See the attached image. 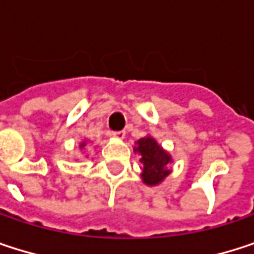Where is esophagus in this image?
<instances>
[{
    "instance_id": "obj_1",
    "label": "esophagus",
    "mask_w": 254,
    "mask_h": 254,
    "mask_svg": "<svg viewBox=\"0 0 254 254\" xmlns=\"http://www.w3.org/2000/svg\"><path fill=\"white\" fill-rule=\"evenodd\" d=\"M125 135H127L125 130H115V132H113V136H115V138H119V139H124Z\"/></svg>"
}]
</instances>
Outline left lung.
Wrapping results in <instances>:
<instances>
[{
	"mask_svg": "<svg viewBox=\"0 0 254 254\" xmlns=\"http://www.w3.org/2000/svg\"><path fill=\"white\" fill-rule=\"evenodd\" d=\"M141 154L142 165V181L148 185H156L162 182L165 177L169 175L168 165L172 162L171 156L156 142L154 138L145 136L138 141V147L135 148Z\"/></svg>",
	"mask_w": 254,
	"mask_h": 254,
	"instance_id": "obj_1",
	"label": "left lung"
}]
</instances>
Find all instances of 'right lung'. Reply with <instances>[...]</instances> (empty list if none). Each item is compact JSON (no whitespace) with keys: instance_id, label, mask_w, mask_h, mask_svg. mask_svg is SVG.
I'll return each instance as SVG.
<instances>
[{"instance_id":"right-lung-1","label":"right lung","mask_w":254,"mask_h":254,"mask_svg":"<svg viewBox=\"0 0 254 254\" xmlns=\"http://www.w3.org/2000/svg\"><path fill=\"white\" fill-rule=\"evenodd\" d=\"M80 147H85V142H82V144H80Z\"/></svg>"}]
</instances>
